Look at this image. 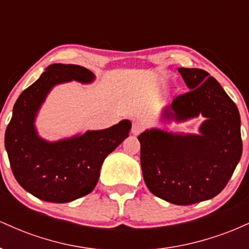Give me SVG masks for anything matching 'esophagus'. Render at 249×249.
I'll list each match as a JSON object with an SVG mask.
<instances>
[{"label":"esophagus","instance_id":"esophagus-1","mask_svg":"<svg viewBox=\"0 0 249 249\" xmlns=\"http://www.w3.org/2000/svg\"><path fill=\"white\" fill-rule=\"evenodd\" d=\"M144 124H142V122H133L132 123V128H131V132H132L133 134H139L142 132V130H144Z\"/></svg>","mask_w":249,"mask_h":249}]
</instances>
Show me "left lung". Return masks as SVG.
I'll return each instance as SVG.
<instances>
[{
    "label": "left lung",
    "mask_w": 249,
    "mask_h": 249,
    "mask_svg": "<svg viewBox=\"0 0 249 249\" xmlns=\"http://www.w3.org/2000/svg\"><path fill=\"white\" fill-rule=\"evenodd\" d=\"M190 91L177 96L165 118L206 121L198 134L147 130L138 137L145 184L154 196L176 205L212 199L224 190L241 158L240 113L215 78L201 69L179 68Z\"/></svg>",
    "instance_id": "obj_1"
}]
</instances>
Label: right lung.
Returning a JSON list of instances; mask_svg holds the SVG:
<instances>
[{
	"label": "right lung",
	"mask_w": 249,
	"mask_h": 249,
	"mask_svg": "<svg viewBox=\"0 0 249 249\" xmlns=\"http://www.w3.org/2000/svg\"><path fill=\"white\" fill-rule=\"evenodd\" d=\"M93 78L81 65L51 64L14 105L5 130V150L17 182L36 198L62 204L92 192L104 159L128 137L130 121L56 142L37 136L34 122L50 89L72 79L89 83Z\"/></svg>",
	"instance_id": "obj_1"
}]
</instances>
